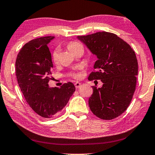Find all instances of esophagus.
<instances>
[{
  "mask_svg": "<svg viewBox=\"0 0 155 155\" xmlns=\"http://www.w3.org/2000/svg\"><path fill=\"white\" fill-rule=\"evenodd\" d=\"M81 83H79V82H76L74 84L76 88H78V87L81 86Z\"/></svg>",
  "mask_w": 155,
  "mask_h": 155,
  "instance_id": "34e87169",
  "label": "esophagus"
}]
</instances>
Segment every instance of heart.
<instances>
[{
	"instance_id": "b5f03b06",
	"label": "heart",
	"mask_w": 155,
	"mask_h": 155,
	"mask_svg": "<svg viewBox=\"0 0 155 155\" xmlns=\"http://www.w3.org/2000/svg\"><path fill=\"white\" fill-rule=\"evenodd\" d=\"M81 45L79 43L76 42V41H71V42L68 44L67 47H68V48L71 53H73L78 47H81ZM52 59H53V61H54L55 63H57L58 62V50H55L53 52ZM74 77H77L78 75L74 74Z\"/></svg>"
}]
</instances>
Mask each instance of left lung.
<instances>
[{
    "label": "left lung",
    "mask_w": 155,
    "mask_h": 155,
    "mask_svg": "<svg viewBox=\"0 0 155 155\" xmlns=\"http://www.w3.org/2000/svg\"><path fill=\"white\" fill-rule=\"evenodd\" d=\"M97 60L90 81L100 79L101 87L93 86L89 98L91 111L103 120H112L125 111L132 100L137 85L138 61L135 52L116 35L98 32L77 36Z\"/></svg>",
    "instance_id": "8db88e82"
}]
</instances>
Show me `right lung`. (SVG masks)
<instances>
[{
	"mask_svg": "<svg viewBox=\"0 0 155 155\" xmlns=\"http://www.w3.org/2000/svg\"><path fill=\"white\" fill-rule=\"evenodd\" d=\"M55 37L37 38L26 43L16 61V76L27 103L37 114L50 118L60 114L75 91L72 83L51 87L52 78L51 54L48 44Z\"/></svg>",
	"mask_w": 155,
	"mask_h": 155,
	"instance_id": "add662e5",
	"label": "right lung"
}]
</instances>
